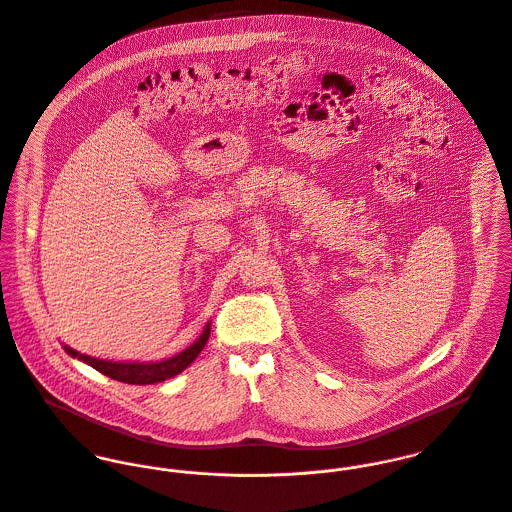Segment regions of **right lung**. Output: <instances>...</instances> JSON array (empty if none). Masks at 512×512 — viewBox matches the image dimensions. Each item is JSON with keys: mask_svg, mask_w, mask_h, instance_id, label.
<instances>
[{"mask_svg": "<svg viewBox=\"0 0 512 512\" xmlns=\"http://www.w3.org/2000/svg\"><path fill=\"white\" fill-rule=\"evenodd\" d=\"M209 335H211V325H207V329L203 331V335L199 337V341H195L189 349H185L183 353L175 355L173 359H167V361H161V363H110V361H100V359H92V357H86V355H80L73 349L65 347V351L76 357L84 363L96 368L98 372L114 378V380H120V382H126V384H155V382H161L165 378H171L175 374H179L181 370H185L187 366L191 365L197 355L205 349L207 341H209Z\"/></svg>", "mask_w": 512, "mask_h": 512, "instance_id": "add662e5", "label": "right lung"}]
</instances>
